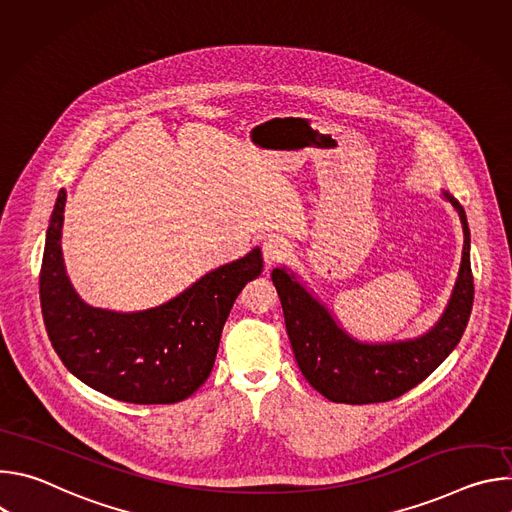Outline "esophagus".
Listing matches in <instances>:
<instances>
[{"instance_id": "obj_1", "label": "esophagus", "mask_w": 512, "mask_h": 512, "mask_svg": "<svg viewBox=\"0 0 512 512\" xmlns=\"http://www.w3.org/2000/svg\"><path fill=\"white\" fill-rule=\"evenodd\" d=\"M289 253H291V247L281 237H269L263 241V259H265L267 267L281 263L283 259L289 257Z\"/></svg>"}]
</instances>
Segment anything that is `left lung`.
Returning a JSON list of instances; mask_svg holds the SVG:
<instances>
[{
  "label": "left lung",
  "instance_id": "obj_1",
  "mask_svg": "<svg viewBox=\"0 0 512 512\" xmlns=\"http://www.w3.org/2000/svg\"><path fill=\"white\" fill-rule=\"evenodd\" d=\"M442 196L460 216L464 231L462 261L440 320L415 338L362 342L336 322L334 314L296 271L287 265L271 271L298 367L306 381L328 401L364 405L397 399L427 379L458 346L474 302L470 229L462 204L448 190H442Z\"/></svg>",
  "mask_w": 512,
  "mask_h": 512
}]
</instances>
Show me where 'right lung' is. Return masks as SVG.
<instances>
[{
  "mask_svg": "<svg viewBox=\"0 0 512 512\" xmlns=\"http://www.w3.org/2000/svg\"><path fill=\"white\" fill-rule=\"evenodd\" d=\"M64 204L66 192L60 190L40 271L42 316L56 354L79 381L117 401H184L208 379L241 289L261 275V249L208 271L156 308H95L77 294L66 275L60 247Z\"/></svg>",
  "mask_w": 512,
  "mask_h": 512,
  "instance_id": "obj_1",
  "label": "right lung"
}]
</instances>
